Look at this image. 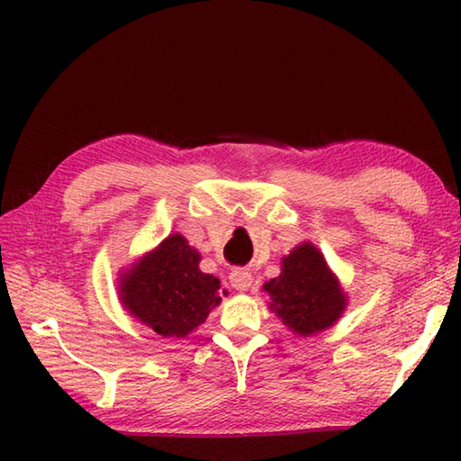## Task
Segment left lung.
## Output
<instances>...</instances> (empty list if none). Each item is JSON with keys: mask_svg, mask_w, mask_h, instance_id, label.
I'll list each match as a JSON object with an SVG mask.
<instances>
[{"mask_svg": "<svg viewBox=\"0 0 461 461\" xmlns=\"http://www.w3.org/2000/svg\"><path fill=\"white\" fill-rule=\"evenodd\" d=\"M199 260L181 233L167 238L123 276V307L165 338L189 335L221 301L220 280L201 272Z\"/></svg>", "mask_w": 461, "mask_h": 461, "instance_id": "1", "label": "left lung"}]
</instances>
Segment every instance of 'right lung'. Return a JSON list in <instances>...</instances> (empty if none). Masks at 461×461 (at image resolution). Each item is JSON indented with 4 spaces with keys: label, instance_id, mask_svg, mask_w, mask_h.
Here are the masks:
<instances>
[{
    "label": "right lung",
    "instance_id": "1",
    "mask_svg": "<svg viewBox=\"0 0 461 461\" xmlns=\"http://www.w3.org/2000/svg\"><path fill=\"white\" fill-rule=\"evenodd\" d=\"M272 309L296 333L309 335L330 327L346 305L338 280L327 268L321 252L301 244L283 260V272L264 285Z\"/></svg>",
    "mask_w": 461,
    "mask_h": 461
}]
</instances>
